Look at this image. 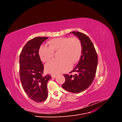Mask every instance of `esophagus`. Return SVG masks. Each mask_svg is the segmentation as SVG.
<instances>
[{"label":"esophagus","instance_id":"obj_1","mask_svg":"<svg viewBox=\"0 0 122 122\" xmlns=\"http://www.w3.org/2000/svg\"><path fill=\"white\" fill-rule=\"evenodd\" d=\"M56 75H54V74H52L51 75V77H52V78H56Z\"/></svg>","mask_w":122,"mask_h":122}]
</instances>
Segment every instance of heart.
<instances>
[{"instance_id":"heart-1","label":"heart","mask_w":122,"mask_h":122,"mask_svg":"<svg viewBox=\"0 0 122 122\" xmlns=\"http://www.w3.org/2000/svg\"><path fill=\"white\" fill-rule=\"evenodd\" d=\"M49 46H41L39 54L41 60L46 62L53 56L54 51H60L58 60H53L45 66L46 71L52 74H58L67 71L70 65L73 66L78 61L82 53L80 41L75 37H60L51 40Z\"/></svg>"}]
</instances>
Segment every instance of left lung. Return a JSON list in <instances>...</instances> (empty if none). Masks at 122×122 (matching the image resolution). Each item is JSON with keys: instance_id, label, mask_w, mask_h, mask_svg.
I'll list each match as a JSON object with an SVG mask.
<instances>
[{"instance_id": "left-lung-1", "label": "left lung", "mask_w": 122, "mask_h": 122, "mask_svg": "<svg viewBox=\"0 0 122 122\" xmlns=\"http://www.w3.org/2000/svg\"><path fill=\"white\" fill-rule=\"evenodd\" d=\"M70 33L78 37L81 43L82 53L77 66L71 72L74 75L64 74L65 82L62 88L73 93H79L86 90L93 82L98 64V56L93 43L86 35L79 31Z\"/></svg>"}]
</instances>
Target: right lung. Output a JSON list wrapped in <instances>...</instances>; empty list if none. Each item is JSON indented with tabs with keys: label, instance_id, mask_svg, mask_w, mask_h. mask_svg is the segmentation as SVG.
<instances>
[{
	"label": "right lung",
	"instance_id": "right-lung-1",
	"mask_svg": "<svg viewBox=\"0 0 122 122\" xmlns=\"http://www.w3.org/2000/svg\"><path fill=\"white\" fill-rule=\"evenodd\" d=\"M48 37H36L25 44L20 54V77L28 97L35 102H44L48 97L47 84L51 77L43 75L44 66L39 54L40 47Z\"/></svg>",
	"mask_w": 122,
	"mask_h": 122
}]
</instances>
